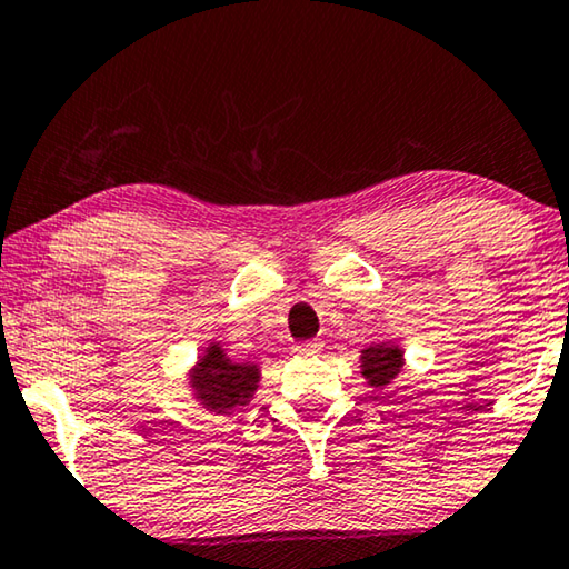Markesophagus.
Masks as SVG:
<instances>
[{
    "label": "esophagus",
    "mask_w": 569,
    "mask_h": 569,
    "mask_svg": "<svg viewBox=\"0 0 569 569\" xmlns=\"http://www.w3.org/2000/svg\"><path fill=\"white\" fill-rule=\"evenodd\" d=\"M322 343L320 340H305V343L297 346V353H320Z\"/></svg>",
    "instance_id": "esophagus-1"
}]
</instances>
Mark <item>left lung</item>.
Segmentation results:
<instances>
[{
    "label": "left lung",
    "mask_w": 569,
    "mask_h": 569,
    "mask_svg": "<svg viewBox=\"0 0 569 569\" xmlns=\"http://www.w3.org/2000/svg\"><path fill=\"white\" fill-rule=\"evenodd\" d=\"M403 348L390 343V340H382V343L367 346L359 356L361 363V377L367 380L369 388H388V385L396 380V375L403 367Z\"/></svg>",
    "instance_id": "8db88e82"
}]
</instances>
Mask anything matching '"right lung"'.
I'll use <instances>...</instances> for the list:
<instances>
[{
  "label": "right lung",
  "instance_id": "obj_1",
  "mask_svg": "<svg viewBox=\"0 0 569 569\" xmlns=\"http://www.w3.org/2000/svg\"><path fill=\"white\" fill-rule=\"evenodd\" d=\"M189 388L206 411L229 413L254 398L260 388V367L231 361L221 343H208L206 353L189 369Z\"/></svg>",
  "mask_w": 569,
  "mask_h": 569
}]
</instances>
